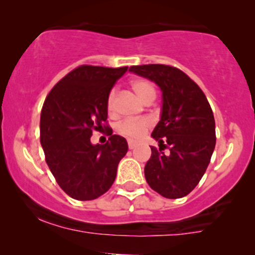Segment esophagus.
<instances>
[{
  "label": "esophagus",
  "instance_id": "1",
  "mask_svg": "<svg viewBox=\"0 0 255 255\" xmlns=\"http://www.w3.org/2000/svg\"><path fill=\"white\" fill-rule=\"evenodd\" d=\"M128 148L129 149H133L135 148V146L138 145V142H135V140H132V139H128Z\"/></svg>",
  "mask_w": 255,
  "mask_h": 255
}]
</instances>
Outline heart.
<instances>
[{
	"mask_svg": "<svg viewBox=\"0 0 255 255\" xmlns=\"http://www.w3.org/2000/svg\"><path fill=\"white\" fill-rule=\"evenodd\" d=\"M130 86L134 90L135 94L143 100L144 102L149 104L153 101L156 96V91L154 85L149 81L148 79L138 78L134 79L130 82ZM106 110L110 116H113L116 113V91L112 90L109 94L106 100ZM151 127V121L149 118H139V120H123L116 127V130L120 134L125 135V137L137 138L143 137L145 134L146 130Z\"/></svg>",
	"mask_w": 255,
	"mask_h": 255,
	"instance_id": "heart-1",
	"label": "heart"
}]
</instances>
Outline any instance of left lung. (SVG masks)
I'll list each match as a JSON object with an SVG mask.
<instances>
[{"label":"left lung","instance_id":"left-lung-1","mask_svg":"<svg viewBox=\"0 0 255 255\" xmlns=\"http://www.w3.org/2000/svg\"><path fill=\"white\" fill-rule=\"evenodd\" d=\"M129 70L163 91L161 118L151 133L159 148L150 146L151 156L144 168L146 182L166 199L186 196L204 176L215 149L212 109L199 85L175 66L148 64Z\"/></svg>","mask_w":255,"mask_h":255}]
</instances>
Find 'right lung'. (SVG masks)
Here are the masks:
<instances>
[{"mask_svg":"<svg viewBox=\"0 0 255 255\" xmlns=\"http://www.w3.org/2000/svg\"><path fill=\"white\" fill-rule=\"evenodd\" d=\"M123 68L80 65L48 94L40 113V144L51 174L65 194L90 201L110 190L117 166L128 150L127 140L112 134L106 100ZM106 129V144L92 146L94 130Z\"/></svg>","mask_w":255,"mask_h":255,"instance_id":"obj_1","label":"right lung"}]
</instances>
